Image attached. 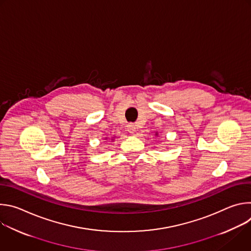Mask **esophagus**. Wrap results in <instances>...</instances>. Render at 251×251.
<instances>
[{
    "label": "esophagus",
    "mask_w": 251,
    "mask_h": 251,
    "mask_svg": "<svg viewBox=\"0 0 251 251\" xmlns=\"http://www.w3.org/2000/svg\"><path fill=\"white\" fill-rule=\"evenodd\" d=\"M127 131L129 132V133H131V134H134L135 133V131H136V126L134 125V124H128V126H127Z\"/></svg>",
    "instance_id": "obj_1"
}]
</instances>
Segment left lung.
I'll return each instance as SVG.
<instances>
[{"label": "left lung", "instance_id": "1", "mask_svg": "<svg viewBox=\"0 0 251 251\" xmlns=\"http://www.w3.org/2000/svg\"><path fill=\"white\" fill-rule=\"evenodd\" d=\"M155 135H156V136H157V137H158V133H156V134H155Z\"/></svg>", "mask_w": 251, "mask_h": 251}]
</instances>
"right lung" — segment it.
Wrapping results in <instances>:
<instances>
[{"mask_svg": "<svg viewBox=\"0 0 251 251\" xmlns=\"http://www.w3.org/2000/svg\"><path fill=\"white\" fill-rule=\"evenodd\" d=\"M106 138H107V137H106Z\"/></svg>", "mask_w": 251, "mask_h": 251, "instance_id": "right-lung-1", "label": "right lung"}]
</instances>
